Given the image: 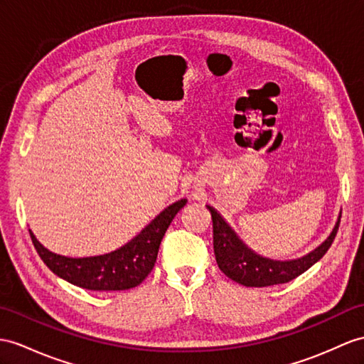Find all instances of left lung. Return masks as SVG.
<instances>
[{
  "label": "left lung",
  "mask_w": 364,
  "mask_h": 364,
  "mask_svg": "<svg viewBox=\"0 0 364 364\" xmlns=\"http://www.w3.org/2000/svg\"><path fill=\"white\" fill-rule=\"evenodd\" d=\"M210 210L213 220V249H215L216 262L220 272H224L230 279H233L245 287H267L274 284H284L299 277L307 269L320 261L329 250L340 227L336 223L333 232L326 241L304 258L295 261H272L261 258L239 241L233 230L223 219V216L213 208Z\"/></svg>",
  "instance_id": "obj_1"
}]
</instances>
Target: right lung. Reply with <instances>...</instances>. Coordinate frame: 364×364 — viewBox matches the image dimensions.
<instances>
[{
	"label": "right lung",
	"instance_id": "1",
	"mask_svg": "<svg viewBox=\"0 0 364 364\" xmlns=\"http://www.w3.org/2000/svg\"><path fill=\"white\" fill-rule=\"evenodd\" d=\"M187 200H177L165 208L151 224L129 241L122 249L108 255L91 256V258H66L44 249L29 230L32 244L43 262L70 284L87 290H128L139 286L151 273L159 245L170 227L171 220Z\"/></svg>",
	"mask_w": 364,
	"mask_h": 364
}]
</instances>
